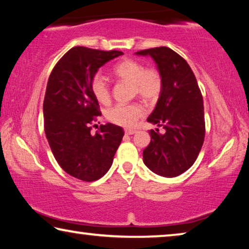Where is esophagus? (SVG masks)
Segmentation results:
<instances>
[{"instance_id": "34e87169", "label": "esophagus", "mask_w": 249, "mask_h": 249, "mask_svg": "<svg viewBox=\"0 0 249 249\" xmlns=\"http://www.w3.org/2000/svg\"><path fill=\"white\" fill-rule=\"evenodd\" d=\"M135 133H136V130H135V129H130V128L125 129V134L126 135H133Z\"/></svg>"}]
</instances>
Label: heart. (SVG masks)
Listing matches in <instances>:
<instances>
[{
    "mask_svg": "<svg viewBox=\"0 0 249 249\" xmlns=\"http://www.w3.org/2000/svg\"><path fill=\"white\" fill-rule=\"evenodd\" d=\"M113 74L117 79L132 83L134 94L148 102L157 100L162 91V78L159 71L154 68H145L140 61L133 59H125L116 64L113 67ZM90 86L92 93L100 103L109 102L111 91L102 73H95L91 79ZM144 114V107L138 103L116 104L107 109V119L122 127H133Z\"/></svg>",
    "mask_w": 249,
    "mask_h": 249,
    "instance_id": "b5f03b06",
    "label": "heart"
}]
</instances>
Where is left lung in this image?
Wrapping results in <instances>:
<instances>
[{
  "mask_svg": "<svg viewBox=\"0 0 249 249\" xmlns=\"http://www.w3.org/2000/svg\"><path fill=\"white\" fill-rule=\"evenodd\" d=\"M150 56L162 78V91L147 122L165 128L150 129V142L142 151L144 163L162 177H177L190 168L204 142L203 98L188 62L168 47L137 52Z\"/></svg>",
  "mask_w": 249,
  "mask_h": 249,
  "instance_id": "8db88e82",
  "label": "left lung"
}]
</instances>
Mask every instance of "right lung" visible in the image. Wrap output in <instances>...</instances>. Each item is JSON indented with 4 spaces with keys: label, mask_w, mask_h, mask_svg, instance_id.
Here are the masks:
<instances>
[{
    "label": "right lung",
    "mask_w": 249,
    "mask_h": 249,
    "mask_svg": "<svg viewBox=\"0 0 249 249\" xmlns=\"http://www.w3.org/2000/svg\"><path fill=\"white\" fill-rule=\"evenodd\" d=\"M121 54L119 50L71 48L54 66L46 88L44 127L50 148L67 174L87 182L107 174L124 136L123 128L114 124L101 125L95 135L90 126L101 115L91 79Z\"/></svg>",
    "instance_id": "1"
}]
</instances>
